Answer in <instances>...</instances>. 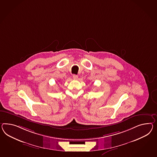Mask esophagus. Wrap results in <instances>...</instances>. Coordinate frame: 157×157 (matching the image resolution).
<instances>
[{
  "label": "esophagus",
  "mask_w": 157,
  "mask_h": 157,
  "mask_svg": "<svg viewBox=\"0 0 157 157\" xmlns=\"http://www.w3.org/2000/svg\"><path fill=\"white\" fill-rule=\"evenodd\" d=\"M77 78H78V76H77V75H73V78L74 80H77Z\"/></svg>",
  "instance_id": "1"
}]
</instances>
